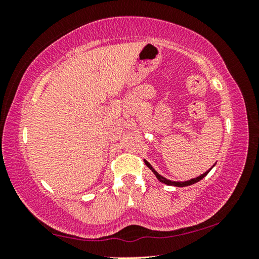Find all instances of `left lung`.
Here are the masks:
<instances>
[{
  "label": "left lung",
  "mask_w": 259,
  "mask_h": 259,
  "mask_svg": "<svg viewBox=\"0 0 259 259\" xmlns=\"http://www.w3.org/2000/svg\"><path fill=\"white\" fill-rule=\"evenodd\" d=\"M144 162H145V164L148 166V168H150L152 171H153V174L155 175L156 176V178L159 179V181L161 182V183H164V184H166V185H170V186H178V187H184V186H190V185H192V184H195V183H198V182H200L201 179L202 178H204L205 176H207L208 175V172L210 171V170H211L213 166H214V164L211 166V168H210L208 171H205L204 174H202L201 175V176H199V177H196V178H192V179H190V181H185V182H172V181H169V179H166V178H164L163 176H161L160 174H157L155 170H154V168H153V166L148 163V162L146 161V160H144Z\"/></svg>",
  "instance_id": "left-lung-1"
}]
</instances>
